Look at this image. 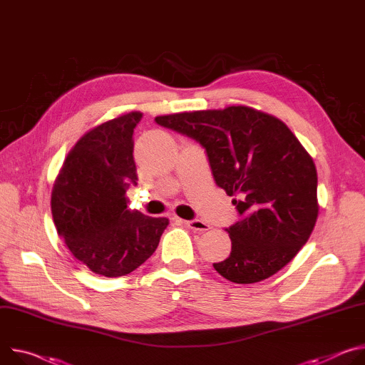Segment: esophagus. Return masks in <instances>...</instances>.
Returning <instances> with one entry per match:
<instances>
[{
	"label": "esophagus",
	"mask_w": 365,
	"mask_h": 365,
	"mask_svg": "<svg viewBox=\"0 0 365 365\" xmlns=\"http://www.w3.org/2000/svg\"><path fill=\"white\" fill-rule=\"evenodd\" d=\"M184 225H187L190 229H192L195 232H206V230L210 229V226L207 223H205L203 220H198V219L184 220Z\"/></svg>",
	"instance_id": "34e87169"
}]
</instances>
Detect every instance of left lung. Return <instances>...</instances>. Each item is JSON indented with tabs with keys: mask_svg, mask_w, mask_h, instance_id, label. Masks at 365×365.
<instances>
[{
	"mask_svg": "<svg viewBox=\"0 0 365 365\" xmlns=\"http://www.w3.org/2000/svg\"><path fill=\"white\" fill-rule=\"evenodd\" d=\"M206 149L212 174L240 219L225 230L230 255L213 264L232 282L251 284L287 265L317 219V174L293 132L274 115L245 106L158 115Z\"/></svg>",
	"mask_w": 365,
	"mask_h": 365,
	"instance_id": "1",
	"label": "left lung"
}]
</instances>
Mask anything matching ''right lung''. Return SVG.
<instances>
[{"mask_svg":"<svg viewBox=\"0 0 365 365\" xmlns=\"http://www.w3.org/2000/svg\"><path fill=\"white\" fill-rule=\"evenodd\" d=\"M142 115L128 113L81 138L52 190L59 236L72 255L98 275L135 271L155 252L170 223L128 206L126 191L138 185L133 132Z\"/></svg>","mask_w":365,"mask_h":365,"instance_id":"obj_1","label":"right lung"}]
</instances>
